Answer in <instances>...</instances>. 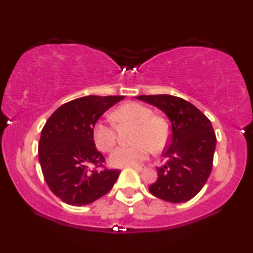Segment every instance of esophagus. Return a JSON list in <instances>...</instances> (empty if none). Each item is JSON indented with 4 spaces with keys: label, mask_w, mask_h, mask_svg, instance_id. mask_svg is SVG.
<instances>
[{
    "label": "esophagus",
    "mask_w": 253,
    "mask_h": 253,
    "mask_svg": "<svg viewBox=\"0 0 253 253\" xmlns=\"http://www.w3.org/2000/svg\"><path fill=\"white\" fill-rule=\"evenodd\" d=\"M132 168L136 169L137 171H143L144 169H145L144 166H132Z\"/></svg>",
    "instance_id": "obj_1"
}]
</instances>
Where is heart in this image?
Returning a JSON list of instances; mask_svg holds the SVG:
<instances>
[{
	"label": "heart",
	"mask_w": 253,
	"mask_h": 253,
	"mask_svg": "<svg viewBox=\"0 0 253 253\" xmlns=\"http://www.w3.org/2000/svg\"><path fill=\"white\" fill-rule=\"evenodd\" d=\"M113 117L117 122L134 126L131 146H120L110 154L109 164L114 167L136 166L150 154L161 151L168 141V126L164 119L154 116L146 106L138 102H126L116 108ZM92 138L98 150L109 152L115 146L116 136L114 126L106 120H99L92 127Z\"/></svg>",
	"instance_id": "1"
}]
</instances>
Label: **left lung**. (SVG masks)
Wrapping results in <instances>:
<instances>
[{"instance_id":"obj_1","label":"left lung","mask_w":253,"mask_h":253,"mask_svg":"<svg viewBox=\"0 0 253 253\" xmlns=\"http://www.w3.org/2000/svg\"><path fill=\"white\" fill-rule=\"evenodd\" d=\"M137 99L161 109L170 121L171 137L164 152L166 165L158 169L152 195L169 203L192 199L212 170L216 137L211 121L186 100L168 94L139 95Z\"/></svg>"}]
</instances>
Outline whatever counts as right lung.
Returning <instances> with one entry per match:
<instances>
[{
    "label": "right lung",
    "mask_w": 253,
    "mask_h": 253,
    "mask_svg": "<svg viewBox=\"0 0 253 253\" xmlns=\"http://www.w3.org/2000/svg\"><path fill=\"white\" fill-rule=\"evenodd\" d=\"M122 99L123 95L83 96L60 106L47 120L40 136L39 162L48 188L62 202L87 205L115 184L121 170L105 167L92 127Z\"/></svg>",
    "instance_id": "1"
}]
</instances>
